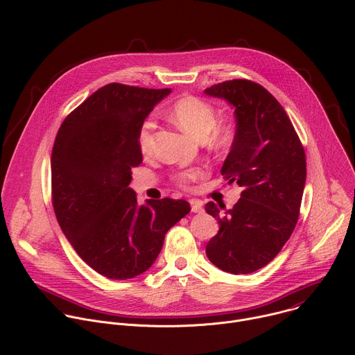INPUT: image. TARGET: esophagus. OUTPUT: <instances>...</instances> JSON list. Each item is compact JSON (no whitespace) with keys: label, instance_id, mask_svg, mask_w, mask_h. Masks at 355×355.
I'll return each mask as SVG.
<instances>
[{"label":"esophagus","instance_id":"34e87169","mask_svg":"<svg viewBox=\"0 0 355 355\" xmlns=\"http://www.w3.org/2000/svg\"><path fill=\"white\" fill-rule=\"evenodd\" d=\"M191 211L193 212V214H202L204 212V208H202V204L199 200H195V199H191Z\"/></svg>","mask_w":355,"mask_h":355}]
</instances>
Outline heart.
Segmentation results:
<instances>
[{
	"mask_svg": "<svg viewBox=\"0 0 355 355\" xmlns=\"http://www.w3.org/2000/svg\"><path fill=\"white\" fill-rule=\"evenodd\" d=\"M171 116L188 133L198 139H209L215 144H222L229 137V130L223 125H215L216 114L214 107L193 95H187L177 99L171 107ZM156 123L151 118L141 122L137 130V146L143 155H150L155 147ZM204 171L202 168H189L178 173L174 180L181 187H188L196 181Z\"/></svg>",
	"mask_w": 355,
	"mask_h": 355,
	"instance_id": "b5f03b06",
	"label": "heart"
}]
</instances>
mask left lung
I'll use <instances>...</instances> for the list:
<instances>
[{
    "instance_id": "left-lung-1",
    "label": "left lung",
    "mask_w": 355,
    "mask_h": 355,
    "mask_svg": "<svg viewBox=\"0 0 355 355\" xmlns=\"http://www.w3.org/2000/svg\"><path fill=\"white\" fill-rule=\"evenodd\" d=\"M205 94L234 107L236 135L222 175L243 187L232 209L205 205L220 226L207 256L225 272L250 274L277 257L296 226L306 181L305 150L285 110L263 85L237 78Z\"/></svg>"
}]
</instances>
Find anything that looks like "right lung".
<instances>
[{
  "label": "right lung",
  "mask_w": 355,
  "mask_h": 355,
  "mask_svg": "<svg viewBox=\"0 0 355 355\" xmlns=\"http://www.w3.org/2000/svg\"><path fill=\"white\" fill-rule=\"evenodd\" d=\"M170 88L111 83L63 121L52 150V204L77 254L110 279H130L160 254L166 233L189 214L184 199L137 205L129 188L143 162L137 130Z\"/></svg>",
  "instance_id": "right-lung-1"
}]
</instances>
